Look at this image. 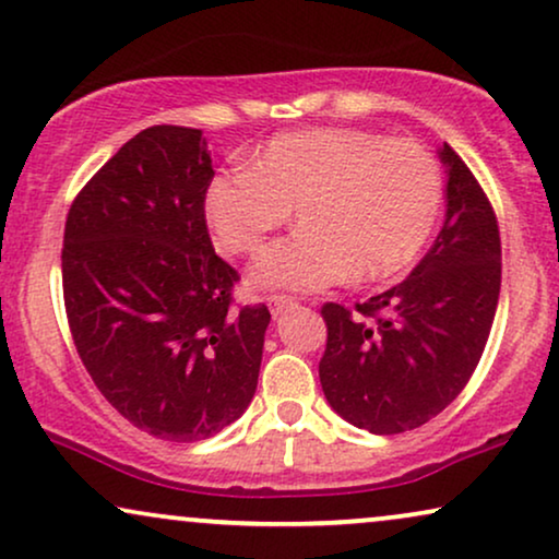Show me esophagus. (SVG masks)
Listing matches in <instances>:
<instances>
[{
  "label": "esophagus",
  "instance_id": "1",
  "mask_svg": "<svg viewBox=\"0 0 559 559\" xmlns=\"http://www.w3.org/2000/svg\"><path fill=\"white\" fill-rule=\"evenodd\" d=\"M267 307H271L273 317H281L286 309L296 307V299H292V296H271V299H267Z\"/></svg>",
  "mask_w": 559,
  "mask_h": 559
}]
</instances>
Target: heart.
I'll return each mask as SVG.
<instances>
[{"label": "heart", "mask_w": 559, "mask_h": 559, "mask_svg": "<svg viewBox=\"0 0 559 559\" xmlns=\"http://www.w3.org/2000/svg\"><path fill=\"white\" fill-rule=\"evenodd\" d=\"M206 222L233 255H252L296 214L301 229L252 265L265 288L314 292L353 275L389 278L427 245L442 206V168L416 140L314 128L273 138L252 168L206 189Z\"/></svg>", "instance_id": "obj_1"}]
</instances>
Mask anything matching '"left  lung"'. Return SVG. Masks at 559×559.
I'll return each mask as SVG.
<instances>
[{
  "label": "left lung",
  "instance_id": "obj_1",
  "mask_svg": "<svg viewBox=\"0 0 559 559\" xmlns=\"http://www.w3.org/2000/svg\"><path fill=\"white\" fill-rule=\"evenodd\" d=\"M448 212L406 281L355 304H324L319 381L342 419L373 435L416 429L448 408L486 349L501 294V237L488 197L444 143Z\"/></svg>",
  "mask_w": 559,
  "mask_h": 559
}]
</instances>
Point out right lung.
I'll return each mask as SVG.
<instances>
[{
    "label": "right lung",
    "instance_id": "right-lung-1",
    "mask_svg": "<svg viewBox=\"0 0 559 559\" xmlns=\"http://www.w3.org/2000/svg\"><path fill=\"white\" fill-rule=\"evenodd\" d=\"M214 178L202 130L155 124L128 140L73 199L63 301L102 396L168 442H202L255 396L265 304L233 307L240 275L212 248Z\"/></svg>",
    "mask_w": 559,
    "mask_h": 559
}]
</instances>
